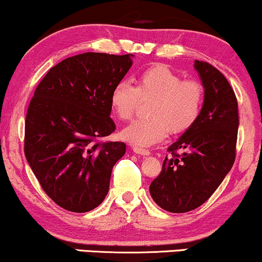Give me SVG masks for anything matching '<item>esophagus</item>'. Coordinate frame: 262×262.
<instances>
[{"label": "esophagus", "instance_id": "esophagus-1", "mask_svg": "<svg viewBox=\"0 0 262 262\" xmlns=\"http://www.w3.org/2000/svg\"><path fill=\"white\" fill-rule=\"evenodd\" d=\"M133 151L135 152V154H139V155H143V156L150 155V151L148 149L139 148V146H133Z\"/></svg>", "mask_w": 262, "mask_h": 262}]
</instances>
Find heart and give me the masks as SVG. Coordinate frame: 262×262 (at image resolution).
<instances>
[{"instance_id": "1", "label": "heart", "mask_w": 262, "mask_h": 262, "mask_svg": "<svg viewBox=\"0 0 262 262\" xmlns=\"http://www.w3.org/2000/svg\"><path fill=\"white\" fill-rule=\"evenodd\" d=\"M154 97L149 119H137L121 132L122 139L135 146H151L164 140L169 130L183 133L193 125L202 110L204 91L198 81L182 80L165 65H154L141 71L135 87L121 81L111 92V106L122 121L134 114L139 98Z\"/></svg>"}]
</instances>
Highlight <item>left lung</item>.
<instances>
[{
    "instance_id": "left-lung-1",
    "label": "left lung",
    "mask_w": 262,
    "mask_h": 262,
    "mask_svg": "<svg viewBox=\"0 0 262 262\" xmlns=\"http://www.w3.org/2000/svg\"><path fill=\"white\" fill-rule=\"evenodd\" d=\"M204 90L200 117L167 148L162 170L150 185V196L162 209L185 213L214 193L235 160L239 128L237 101L221 71L194 61ZM182 150L181 155L176 152Z\"/></svg>"
}]
</instances>
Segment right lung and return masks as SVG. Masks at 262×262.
I'll return each mask as SVG.
<instances>
[{"mask_svg":"<svg viewBox=\"0 0 262 262\" xmlns=\"http://www.w3.org/2000/svg\"><path fill=\"white\" fill-rule=\"evenodd\" d=\"M133 58L79 54L53 66L35 89L26 117L25 154L41 188L61 208L90 212L107 196L125 144L97 139L116 130L111 92Z\"/></svg>","mask_w":262,"mask_h":262,"instance_id":"obj_1","label":"right lung"}]
</instances>
